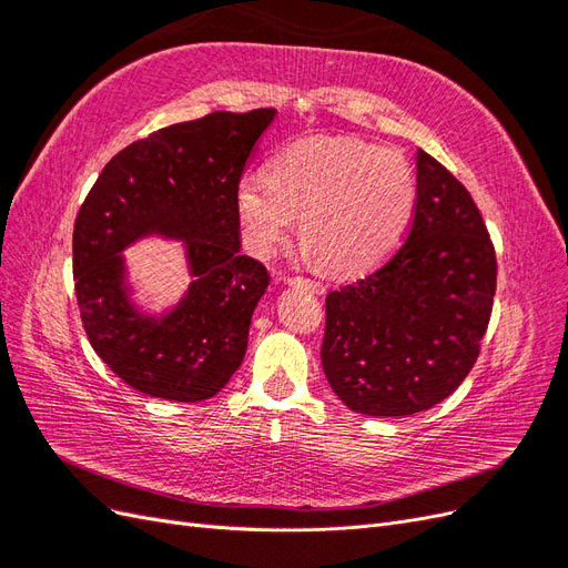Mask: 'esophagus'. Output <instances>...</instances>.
Instances as JSON below:
<instances>
[{
	"mask_svg": "<svg viewBox=\"0 0 568 568\" xmlns=\"http://www.w3.org/2000/svg\"><path fill=\"white\" fill-rule=\"evenodd\" d=\"M288 286H305L311 288L313 294H324V284L317 282V280H305V277H291L288 280Z\"/></svg>",
	"mask_w": 568,
	"mask_h": 568,
	"instance_id": "obj_1",
	"label": "esophagus"
}]
</instances>
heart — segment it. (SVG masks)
Wrapping results in <instances>:
<instances>
[{
  "label": "heart",
  "mask_w": 568,
  "mask_h": 568,
  "mask_svg": "<svg viewBox=\"0 0 568 568\" xmlns=\"http://www.w3.org/2000/svg\"><path fill=\"white\" fill-rule=\"evenodd\" d=\"M417 184L398 149L351 136H311L288 144L270 175L236 184V213L253 253L272 255L296 225L305 255L334 272H363L388 257L412 222Z\"/></svg>",
  "instance_id": "b5f03b06"
}]
</instances>
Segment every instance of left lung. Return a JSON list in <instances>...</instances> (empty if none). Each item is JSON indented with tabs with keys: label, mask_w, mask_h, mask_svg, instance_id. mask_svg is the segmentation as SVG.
I'll use <instances>...</instances> for the list:
<instances>
[{
	"label": "left lung",
	"mask_w": 568,
	"mask_h": 568,
	"mask_svg": "<svg viewBox=\"0 0 568 568\" xmlns=\"http://www.w3.org/2000/svg\"><path fill=\"white\" fill-rule=\"evenodd\" d=\"M415 163L405 244L326 296V382L369 417H407L448 398L471 372L493 311L495 248L471 194L426 151Z\"/></svg>",
	"instance_id": "8db88e82"
}]
</instances>
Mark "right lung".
<instances>
[{
  "label": "right lung",
  "mask_w": 568,
  "mask_h": 568,
  "mask_svg": "<svg viewBox=\"0 0 568 568\" xmlns=\"http://www.w3.org/2000/svg\"><path fill=\"white\" fill-rule=\"evenodd\" d=\"M277 115L215 111L149 134L101 170L73 230L82 326L97 355L134 390L199 403L225 388L270 284L242 255L236 184ZM149 235L182 241L193 282L163 314L131 298L122 251Z\"/></svg>",
  "instance_id": "right-lung-1"
}]
</instances>
